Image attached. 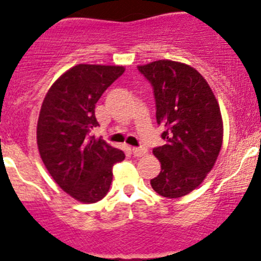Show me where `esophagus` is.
<instances>
[{
    "mask_svg": "<svg viewBox=\"0 0 261 261\" xmlns=\"http://www.w3.org/2000/svg\"><path fill=\"white\" fill-rule=\"evenodd\" d=\"M131 151H133L134 156H144V155L147 152V150L145 147H133Z\"/></svg>",
    "mask_w": 261,
    "mask_h": 261,
    "instance_id": "obj_1",
    "label": "esophagus"
}]
</instances>
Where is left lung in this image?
I'll return each instance as SVG.
<instances>
[{
  "instance_id": "1",
  "label": "left lung",
  "mask_w": 261,
  "mask_h": 261,
  "mask_svg": "<svg viewBox=\"0 0 261 261\" xmlns=\"http://www.w3.org/2000/svg\"><path fill=\"white\" fill-rule=\"evenodd\" d=\"M138 69L151 84L156 122L167 141L152 149L162 170L150 184L160 196L179 198L203 181L220 154V106L208 83L189 65L156 60Z\"/></svg>"
}]
</instances>
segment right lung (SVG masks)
<instances>
[{
  "instance_id": "obj_1",
  "label": "right lung",
  "mask_w": 261,
  "mask_h": 261,
  "mask_svg": "<svg viewBox=\"0 0 261 261\" xmlns=\"http://www.w3.org/2000/svg\"><path fill=\"white\" fill-rule=\"evenodd\" d=\"M125 72L116 65L78 64L48 91L38 121V147L53 179L83 203L103 198L112 181V168L125 154L92 136L102 93Z\"/></svg>"
}]
</instances>
